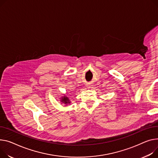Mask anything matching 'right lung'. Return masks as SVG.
I'll return each mask as SVG.
<instances>
[{"label": "right lung", "mask_w": 158, "mask_h": 158, "mask_svg": "<svg viewBox=\"0 0 158 158\" xmlns=\"http://www.w3.org/2000/svg\"><path fill=\"white\" fill-rule=\"evenodd\" d=\"M61 102H62L63 103H65V104H67V103H70V102L69 101V98H68L67 97H64V98H62Z\"/></svg>", "instance_id": "obj_1"}]
</instances>
